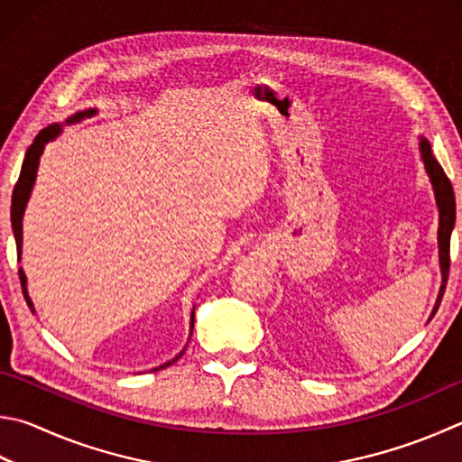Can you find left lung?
<instances>
[{
  "instance_id": "obj_1",
  "label": "left lung",
  "mask_w": 462,
  "mask_h": 462,
  "mask_svg": "<svg viewBox=\"0 0 462 462\" xmlns=\"http://www.w3.org/2000/svg\"><path fill=\"white\" fill-rule=\"evenodd\" d=\"M420 155L424 162V170L429 173L432 189H434V199H436V208H439V263H440V291H439V299H436V305L432 309V315L439 311V305L444 295V287H447V279H448V268H450V234L452 228H455V217H457V202H455V191H452V183L447 178V173L440 167V163L436 162V157L432 155L430 143L426 139H420Z\"/></svg>"
}]
</instances>
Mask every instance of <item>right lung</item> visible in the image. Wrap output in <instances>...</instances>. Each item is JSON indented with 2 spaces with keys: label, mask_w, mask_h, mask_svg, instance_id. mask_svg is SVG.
<instances>
[{
  "label": "right lung",
  "mask_w": 462,
  "mask_h": 462,
  "mask_svg": "<svg viewBox=\"0 0 462 462\" xmlns=\"http://www.w3.org/2000/svg\"><path fill=\"white\" fill-rule=\"evenodd\" d=\"M97 115V108H88V111H80L77 115H72L70 119H66V123H79L82 119H87V116ZM62 133V125H48L46 129H42L36 139H33V143L28 147L26 151V157H23V163H22V171H20V178L18 183H15L14 188V194H12V228H14V238H15V246H18V260L22 256V217L23 212H26V204L30 199L32 194V188H33V181H36V173H38V165H40V157H42V151H44L46 143L50 141H54L58 135ZM20 281H22V291H23V297H26L30 309L33 311V305H32V299L28 297V284H26V274L20 268ZM191 333H194V311H191V319H189V337ZM183 351L186 347L181 349L180 356H175L171 362H167L163 365L155 367V370H163V367L171 365L173 362H178V359L183 356Z\"/></svg>",
  "instance_id": "obj_1"
}]
</instances>
